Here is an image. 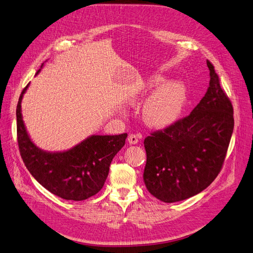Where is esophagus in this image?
Returning a JSON list of instances; mask_svg holds the SVG:
<instances>
[{"label":"esophagus","instance_id":"esophagus-1","mask_svg":"<svg viewBox=\"0 0 253 253\" xmlns=\"http://www.w3.org/2000/svg\"><path fill=\"white\" fill-rule=\"evenodd\" d=\"M128 142L130 145H136L138 142V137L135 134H131L128 136Z\"/></svg>","mask_w":253,"mask_h":253}]
</instances>
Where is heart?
<instances>
[{
    "label": "heart",
    "mask_w": 253,
    "mask_h": 253,
    "mask_svg": "<svg viewBox=\"0 0 253 253\" xmlns=\"http://www.w3.org/2000/svg\"><path fill=\"white\" fill-rule=\"evenodd\" d=\"M163 82L164 78L162 76H153L142 87L139 96L133 98L132 102H138L140 97L145 96L153 87ZM186 100H187V91L181 82H166L156 90H154L146 99L141 109L142 119L150 127L167 128L180 118Z\"/></svg>",
    "instance_id": "1"
}]
</instances>
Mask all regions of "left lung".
I'll list each match as a JSON object with an SVG mask.
<instances>
[{
  "instance_id": "8db88e82",
  "label": "left lung",
  "mask_w": 253,
  "mask_h": 253,
  "mask_svg": "<svg viewBox=\"0 0 253 253\" xmlns=\"http://www.w3.org/2000/svg\"><path fill=\"white\" fill-rule=\"evenodd\" d=\"M209 87L191 114L145 138L144 182L164 203L199 194L220 171L234 130L233 105L219 84L214 66Z\"/></svg>"
}]
</instances>
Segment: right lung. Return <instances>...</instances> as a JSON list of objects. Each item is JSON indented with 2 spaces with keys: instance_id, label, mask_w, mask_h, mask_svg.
<instances>
[{
  "instance_id": "right-lung-1",
  "label": "right lung",
  "mask_w": 253,
  "mask_h": 253,
  "mask_svg": "<svg viewBox=\"0 0 253 253\" xmlns=\"http://www.w3.org/2000/svg\"><path fill=\"white\" fill-rule=\"evenodd\" d=\"M29 85L21 92L16 107L17 140L25 166L40 185L61 199H89L103 187L109 166L125 145L127 133L90 135L66 151L42 150L31 139L21 114V101Z\"/></svg>"
}]
</instances>
